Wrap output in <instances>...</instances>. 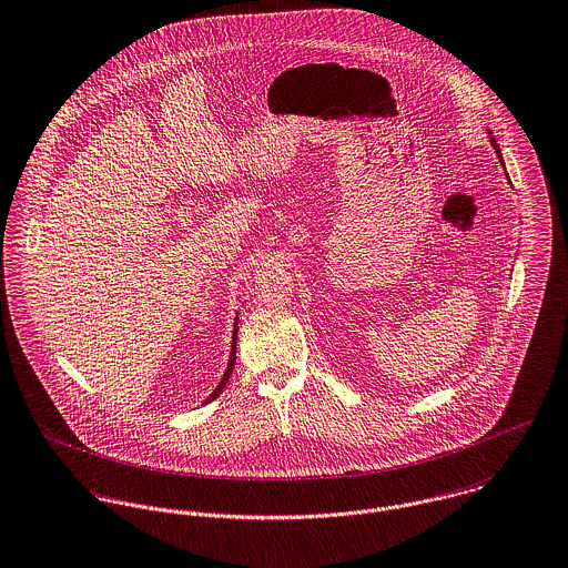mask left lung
<instances>
[{"label": "left lung", "instance_id": "obj_1", "mask_svg": "<svg viewBox=\"0 0 568 568\" xmlns=\"http://www.w3.org/2000/svg\"><path fill=\"white\" fill-rule=\"evenodd\" d=\"M489 144L494 146V151H496V155H498V162L503 163V155H500V149H498V144H496V140L489 135ZM505 165V163H503ZM509 179V176H507Z\"/></svg>", "mask_w": 568, "mask_h": 568}]
</instances>
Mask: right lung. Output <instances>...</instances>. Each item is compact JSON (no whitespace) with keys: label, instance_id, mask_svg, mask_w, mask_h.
I'll use <instances>...</instances> for the list:
<instances>
[{"label":"right lung","instance_id":"1","mask_svg":"<svg viewBox=\"0 0 568 568\" xmlns=\"http://www.w3.org/2000/svg\"><path fill=\"white\" fill-rule=\"evenodd\" d=\"M239 334V315H236V324H234V336H232V354H230V363H227V369H225V374H223V378H221V383H219V387L210 394V398L205 400V403H212V400H216L221 394H223V389H225V385H227V381H230V376H232V372H234V363H236V336Z\"/></svg>","mask_w":568,"mask_h":568}]
</instances>
